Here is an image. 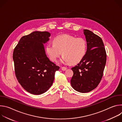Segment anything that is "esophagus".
Wrapping results in <instances>:
<instances>
[{"instance_id":"1","label":"esophagus","mask_w":122,"mask_h":122,"mask_svg":"<svg viewBox=\"0 0 122 122\" xmlns=\"http://www.w3.org/2000/svg\"><path fill=\"white\" fill-rule=\"evenodd\" d=\"M61 69H62V71H66V67H65V66H62V67H61Z\"/></svg>"}]
</instances>
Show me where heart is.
Here are the masks:
<instances>
[{"label": "heart", "instance_id": "1", "mask_svg": "<svg viewBox=\"0 0 122 122\" xmlns=\"http://www.w3.org/2000/svg\"><path fill=\"white\" fill-rule=\"evenodd\" d=\"M87 48V42L84 39L77 38L69 35H62L54 39V44H48L46 51L53 61H56L62 52V62L76 64L84 58Z\"/></svg>", "mask_w": 122, "mask_h": 122}]
</instances>
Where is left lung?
<instances>
[{
  "label": "left lung",
  "mask_w": 122,
  "mask_h": 122,
  "mask_svg": "<svg viewBox=\"0 0 122 122\" xmlns=\"http://www.w3.org/2000/svg\"><path fill=\"white\" fill-rule=\"evenodd\" d=\"M87 51L84 58L71 68L73 75L71 80L73 89L80 93H88L100 82L106 63V52L100 37L84 29Z\"/></svg>",
  "instance_id": "left-lung-1"
}]
</instances>
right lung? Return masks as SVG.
<instances>
[{
  "label": "right lung",
  "mask_w": 122,
  "mask_h": 122,
  "mask_svg": "<svg viewBox=\"0 0 122 122\" xmlns=\"http://www.w3.org/2000/svg\"><path fill=\"white\" fill-rule=\"evenodd\" d=\"M47 31H35L21 38L13 53L15 76L28 92L41 95L53 84L60 67L47 57L43 43L49 40Z\"/></svg>",
  "instance_id": "right-lung-1"
}]
</instances>
